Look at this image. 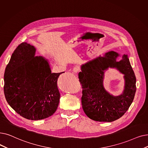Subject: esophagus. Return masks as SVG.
<instances>
[{"label": "esophagus", "instance_id": "1", "mask_svg": "<svg viewBox=\"0 0 148 148\" xmlns=\"http://www.w3.org/2000/svg\"><path fill=\"white\" fill-rule=\"evenodd\" d=\"M73 72L74 73H79L80 71V69L78 67H74L73 68Z\"/></svg>", "mask_w": 148, "mask_h": 148}]
</instances>
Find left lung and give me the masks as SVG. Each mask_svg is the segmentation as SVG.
<instances>
[{
  "instance_id": "obj_1",
  "label": "left lung",
  "mask_w": 148,
  "mask_h": 148,
  "mask_svg": "<svg viewBox=\"0 0 148 148\" xmlns=\"http://www.w3.org/2000/svg\"><path fill=\"white\" fill-rule=\"evenodd\" d=\"M118 53L110 51L103 56L87 62L81 66L79 74L82 88V105L87 116L94 121L111 122L120 119L127 111L136 91V78L127 55L117 62ZM115 67L125 75L123 94L114 97L102 86L104 71Z\"/></svg>"
}]
</instances>
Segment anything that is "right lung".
<instances>
[{"label": "right lung", "instance_id": "right-lung-1", "mask_svg": "<svg viewBox=\"0 0 148 148\" xmlns=\"http://www.w3.org/2000/svg\"><path fill=\"white\" fill-rule=\"evenodd\" d=\"M35 48L21 43L12 53L4 74V94L10 106L31 120L52 115L58 107L60 93L57 82L65 72L51 73L49 63L34 56Z\"/></svg>", "mask_w": 148, "mask_h": 148}]
</instances>
